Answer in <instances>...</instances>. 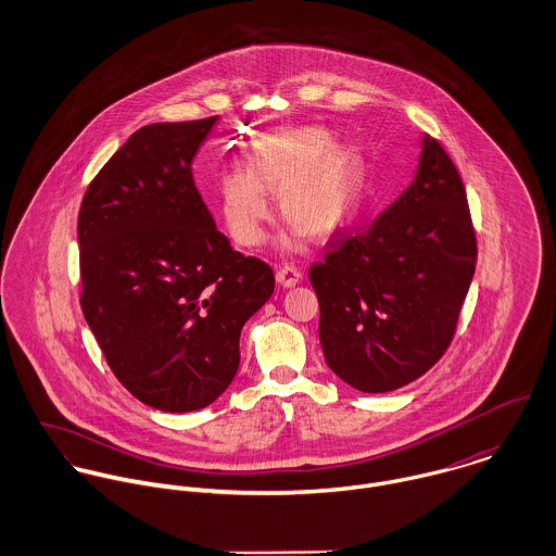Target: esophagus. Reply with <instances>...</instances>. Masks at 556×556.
<instances>
[{
	"mask_svg": "<svg viewBox=\"0 0 556 556\" xmlns=\"http://www.w3.org/2000/svg\"><path fill=\"white\" fill-rule=\"evenodd\" d=\"M276 282L280 287H285V289H291V287L302 282V271L298 267H293V265H285L282 269L276 271Z\"/></svg>",
	"mask_w": 556,
	"mask_h": 556,
	"instance_id": "34e87169",
	"label": "esophagus"
}]
</instances>
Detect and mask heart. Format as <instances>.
<instances>
[{
    "mask_svg": "<svg viewBox=\"0 0 556 556\" xmlns=\"http://www.w3.org/2000/svg\"><path fill=\"white\" fill-rule=\"evenodd\" d=\"M359 188L362 159L349 143L317 126H287L248 143L245 170H223L216 199L231 238L254 248L274 216L269 197H278L282 216L293 223L282 245L295 248L304 233L333 238L353 216Z\"/></svg>",
    "mask_w": 556,
    "mask_h": 556,
    "instance_id": "1",
    "label": "heart"
}]
</instances>
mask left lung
<instances>
[{
    "label": "left lung",
    "mask_w": 556,
    "mask_h": 556,
    "mask_svg": "<svg viewBox=\"0 0 556 556\" xmlns=\"http://www.w3.org/2000/svg\"><path fill=\"white\" fill-rule=\"evenodd\" d=\"M476 261L463 179L424 135L404 192L311 267L331 372L366 394L394 392L428 372L452 342Z\"/></svg>",
    "instance_id": "8db88e82"
}]
</instances>
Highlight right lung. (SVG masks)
Wrapping results in <instances>:
<instances>
[{"instance_id":"right-lung-1","label":"right lung","mask_w":556,"mask_h":556,"mask_svg":"<svg viewBox=\"0 0 556 556\" xmlns=\"http://www.w3.org/2000/svg\"><path fill=\"white\" fill-rule=\"evenodd\" d=\"M216 117L137 130L80 203V308L106 364L143 404L205 408L236 379L239 336L274 293L267 263L236 252L192 160Z\"/></svg>"}]
</instances>
